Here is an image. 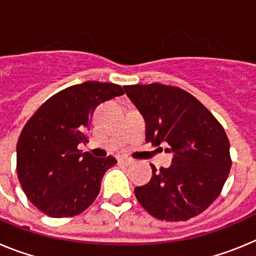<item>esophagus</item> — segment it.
<instances>
[{
    "mask_svg": "<svg viewBox=\"0 0 256 256\" xmlns=\"http://www.w3.org/2000/svg\"><path fill=\"white\" fill-rule=\"evenodd\" d=\"M119 162L123 165H130L133 162V160L130 159V158H126V156H122L120 159H119Z\"/></svg>",
    "mask_w": 256,
    "mask_h": 256,
    "instance_id": "34e87169",
    "label": "esophagus"
}]
</instances>
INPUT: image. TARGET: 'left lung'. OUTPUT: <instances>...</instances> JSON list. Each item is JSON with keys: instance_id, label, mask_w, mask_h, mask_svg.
<instances>
[{"instance_id": "1", "label": "left lung", "mask_w": 256, "mask_h": 256, "mask_svg": "<svg viewBox=\"0 0 256 256\" xmlns=\"http://www.w3.org/2000/svg\"><path fill=\"white\" fill-rule=\"evenodd\" d=\"M146 122V142L168 144L172 165L159 170L134 195L162 220H188L220 195L232 165L224 128L196 97L160 83L124 86Z\"/></svg>"}]
</instances>
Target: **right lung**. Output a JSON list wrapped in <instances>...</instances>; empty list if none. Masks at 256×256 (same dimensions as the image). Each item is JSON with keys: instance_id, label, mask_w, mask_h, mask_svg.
<instances>
[{"instance_id": "right-lung-1", "label": "right lung", "mask_w": 256, "mask_h": 256, "mask_svg": "<svg viewBox=\"0 0 256 256\" xmlns=\"http://www.w3.org/2000/svg\"><path fill=\"white\" fill-rule=\"evenodd\" d=\"M124 94L114 83L74 84L51 96L22 128L16 144V172L22 191L38 210L65 218L84 212L100 194L101 180L116 164L82 152L92 114L101 102Z\"/></svg>"}]
</instances>
